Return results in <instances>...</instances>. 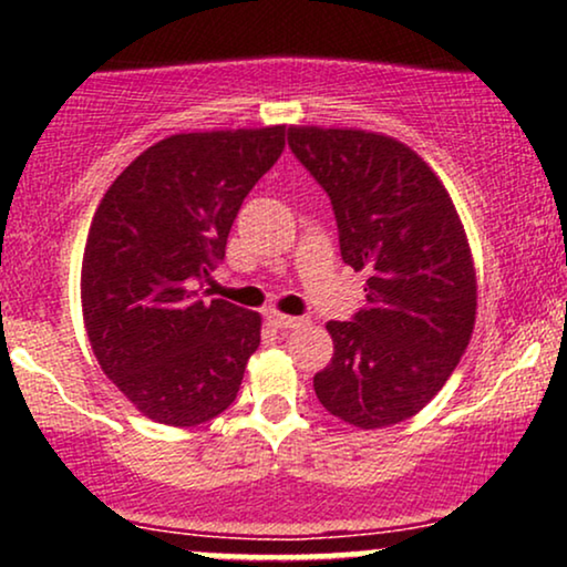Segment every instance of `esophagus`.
I'll return each instance as SVG.
<instances>
[{"label": "esophagus", "mask_w": 567, "mask_h": 567, "mask_svg": "<svg viewBox=\"0 0 567 567\" xmlns=\"http://www.w3.org/2000/svg\"><path fill=\"white\" fill-rule=\"evenodd\" d=\"M269 322L279 330H298L309 324V317H290V315H279V311H271Z\"/></svg>", "instance_id": "34e87169"}]
</instances>
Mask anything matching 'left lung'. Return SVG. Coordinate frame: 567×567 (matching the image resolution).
Masks as SVG:
<instances>
[{"label":"left lung","instance_id":"1","mask_svg":"<svg viewBox=\"0 0 567 567\" xmlns=\"http://www.w3.org/2000/svg\"><path fill=\"white\" fill-rule=\"evenodd\" d=\"M288 143L328 192L341 258L368 271V303L328 322L333 360L317 400L360 429L426 408L470 347L477 277L455 205L413 148L383 133L292 125Z\"/></svg>","mask_w":567,"mask_h":567}]
</instances>
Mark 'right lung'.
Masks as SVG:
<instances>
[{"label":"right lung","mask_w":567,"mask_h":567,"mask_svg":"<svg viewBox=\"0 0 567 567\" xmlns=\"http://www.w3.org/2000/svg\"><path fill=\"white\" fill-rule=\"evenodd\" d=\"M285 125L178 133L103 194L82 256V317L103 373L146 419L197 426L231 405L261 315L194 285L226 256L243 199L279 159Z\"/></svg>","instance_id":"1"}]
</instances>
